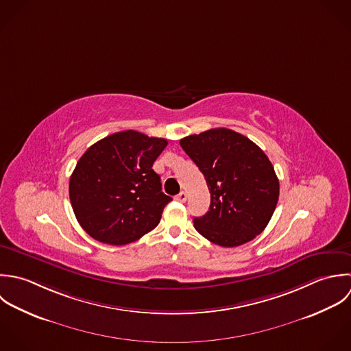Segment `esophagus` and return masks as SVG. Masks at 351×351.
<instances>
[{
	"mask_svg": "<svg viewBox=\"0 0 351 351\" xmlns=\"http://www.w3.org/2000/svg\"><path fill=\"white\" fill-rule=\"evenodd\" d=\"M186 197H188V196H186L185 192H180V193L176 196V200L180 202V203H185V202H186Z\"/></svg>",
	"mask_w": 351,
	"mask_h": 351,
	"instance_id": "obj_1",
	"label": "esophagus"
}]
</instances>
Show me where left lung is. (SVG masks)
<instances>
[{"instance_id":"1","label":"left lung","mask_w":351,"mask_h":351,"mask_svg":"<svg viewBox=\"0 0 351 351\" xmlns=\"http://www.w3.org/2000/svg\"><path fill=\"white\" fill-rule=\"evenodd\" d=\"M180 145L203 173L211 193L210 210L193 219L195 229L225 247L261 233L279 199V180L263 149L226 128L186 136Z\"/></svg>"}]
</instances>
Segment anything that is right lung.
Listing matches in <instances>:
<instances>
[{
	"mask_svg": "<svg viewBox=\"0 0 351 351\" xmlns=\"http://www.w3.org/2000/svg\"><path fill=\"white\" fill-rule=\"evenodd\" d=\"M167 140L136 130L113 133L93 144L69 181L77 222L97 241L126 245L154 230L171 202L152 165Z\"/></svg>",
	"mask_w": 351,
	"mask_h": 351,
	"instance_id": "right-lung-1",
	"label": "right lung"
}]
</instances>
